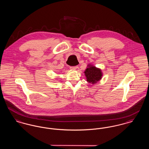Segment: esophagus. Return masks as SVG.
Returning a JSON list of instances; mask_svg holds the SVG:
<instances>
[{"label":"esophagus","instance_id":"esophagus-1","mask_svg":"<svg viewBox=\"0 0 149 149\" xmlns=\"http://www.w3.org/2000/svg\"><path fill=\"white\" fill-rule=\"evenodd\" d=\"M78 68V66H71V67H70V69L71 70H76Z\"/></svg>","mask_w":149,"mask_h":149}]
</instances>
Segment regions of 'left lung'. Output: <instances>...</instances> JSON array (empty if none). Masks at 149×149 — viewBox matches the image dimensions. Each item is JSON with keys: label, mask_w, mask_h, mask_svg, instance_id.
<instances>
[{"label": "left lung", "mask_w": 149, "mask_h": 149, "mask_svg": "<svg viewBox=\"0 0 149 149\" xmlns=\"http://www.w3.org/2000/svg\"><path fill=\"white\" fill-rule=\"evenodd\" d=\"M84 73L86 81L93 84L97 83V82L102 79L103 75L102 72L100 69L91 64L88 65Z\"/></svg>", "instance_id": "obj_1"}]
</instances>
